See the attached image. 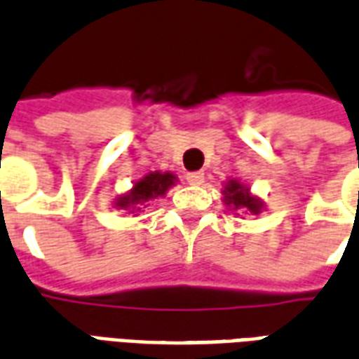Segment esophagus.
Instances as JSON below:
<instances>
[{
  "label": "esophagus",
  "mask_w": 359,
  "mask_h": 359,
  "mask_svg": "<svg viewBox=\"0 0 359 359\" xmlns=\"http://www.w3.org/2000/svg\"><path fill=\"white\" fill-rule=\"evenodd\" d=\"M187 180H188V182H190V184H194V187H198V184H202V182H203V172L202 171L188 172Z\"/></svg>",
  "instance_id": "1"
}]
</instances>
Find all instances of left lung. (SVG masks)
Here are the masks:
<instances>
[{"mask_svg":"<svg viewBox=\"0 0 359 359\" xmlns=\"http://www.w3.org/2000/svg\"><path fill=\"white\" fill-rule=\"evenodd\" d=\"M225 203L233 210H248L250 213H259L262 203L257 202L256 198L250 196V190L246 187H242L238 180H231L225 187Z\"/></svg>","mask_w":359,"mask_h":359,"instance_id":"obj_1","label":"left lung"}]
</instances>
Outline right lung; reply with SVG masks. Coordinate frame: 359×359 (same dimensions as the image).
Returning a JSON list of instances; mask_svg holds the SVG:
<instances>
[{
	"label": "right lung",
	"mask_w": 359,
	"mask_h": 359,
	"mask_svg": "<svg viewBox=\"0 0 359 359\" xmlns=\"http://www.w3.org/2000/svg\"><path fill=\"white\" fill-rule=\"evenodd\" d=\"M175 179L177 177L171 172H149L134 184L128 194L118 198L117 205L121 210H130V208H133V211L140 210L146 202L154 200L157 196H163L175 184Z\"/></svg>",
	"instance_id": "right-lung-1"
}]
</instances>
